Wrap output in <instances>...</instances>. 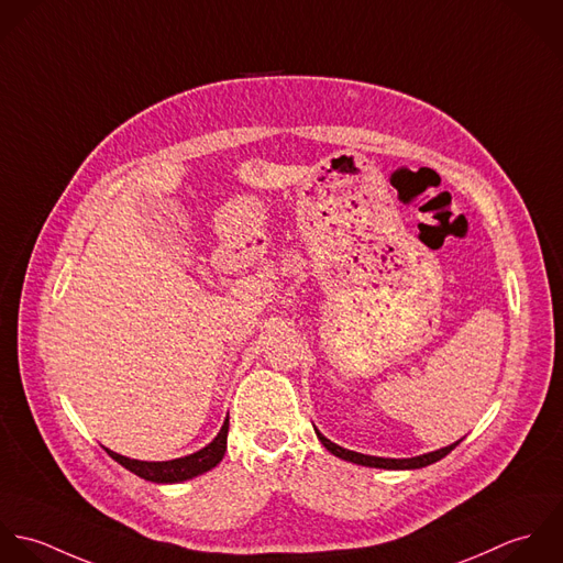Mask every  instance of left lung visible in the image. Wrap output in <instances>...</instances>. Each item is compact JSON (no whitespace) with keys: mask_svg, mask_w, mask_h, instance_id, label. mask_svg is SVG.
<instances>
[{"mask_svg":"<svg viewBox=\"0 0 563 563\" xmlns=\"http://www.w3.org/2000/svg\"><path fill=\"white\" fill-rule=\"evenodd\" d=\"M318 433V431H316ZM320 442L324 444V449L329 452H333L339 459H345V461H352V463H358V465H367V467H385V470H416V467H424V465H431L435 461H440L442 456H446L450 450L454 446H459V442L450 444L446 449L435 450V452H427V454H420V456H411V459H383V456H372V454H361V452H354V450H345L333 444L331 440H327L322 433H318Z\"/></svg>","mask_w":563,"mask_h":563,"instance_id":"left-lung-1","label":"left lung"}]
</instances>
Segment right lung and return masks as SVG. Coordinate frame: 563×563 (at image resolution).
<instances>
[{
  "label": "right lung",
  "mask_w": 563,
  "mask_h": 563,
  "mask_svg": "<svg viewBox=\"0 0 563 563\" xmlns=\"http://www.w3.org/2000/svg\"><path fill=\"white\" fill-rule=\"evenodd\" d=\"M225 440H228V418H225L224 427L218 433V438L207 449L198 450L189 456H180V459H172V461H136V459L121 456L113 450L107 449V452L113 456L117 463H121L125 470L134 472L136 476L145 478V481L180 483V481L194 478V476L205 474L211 467H216L224 459Z\"/></svg>",
  "instance_id": "1"
}]
</instances>
